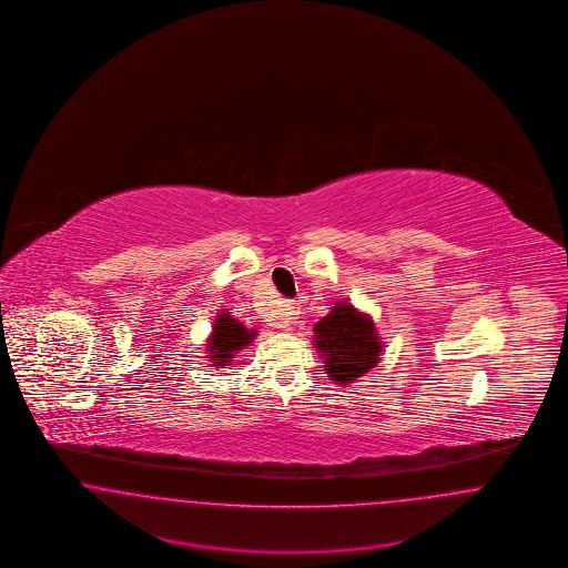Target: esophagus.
<instances>
[{"label":"esophagus","instance_id":"obj_1","mask_svg":"<svg viewBox=\"0 0 568 568\" xmlns=\"http://www.w3.org/2000/svg\"><path fill=\"white\" fill-rule=\"evenodd\" d=\"M297 308H300V306H297V302H294V300L283 302V317H281V325H283V327H290V325L296 322L297 315H300Z\"/></svg>","mask_w":568,"mask_h":568}]
</instances>
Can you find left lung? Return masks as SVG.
Listing matches in <instances>:
<instances>
[{
  "label": "left lung",
  "instance_id": "left-lung-1",
  "mask_svg": "<svg viewBox=\"0 0 568 568\" xmlns=\"http://www.w3.org/2000/svg\"><path fill=\"white\" fill-rule=\"evenodd\" d=\"M315 334L317 349L325 355V371L341 385L353 383L378 362L381 343L375 325L353 306H334V311L315 325Z\"/></svg>",
  "mask_w": 568,
  "mask_h": 568
}]
</instances>
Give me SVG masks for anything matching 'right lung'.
I'll return each instance as SVG.
<instances>
[{
  "label": "right lung",
  "instance_id": "right-lung-1",
  "mask_svg": "<svg viewBox=\"0 0 568 568\" xmlns=\"http://www.w3.org/2000/svg\"><path fill=\"white\" fill-rule=\"evenodd\" d=\"M255 332H248L239 320H232L227 313L219 315V320L213 327V338H211V357L216 359L219 366H227L225 362L234 357V353L241 352L246 343H251Z\"/></svg>",
  "mask_w": 568,
  "mask_h": 568
}]
</instances>
